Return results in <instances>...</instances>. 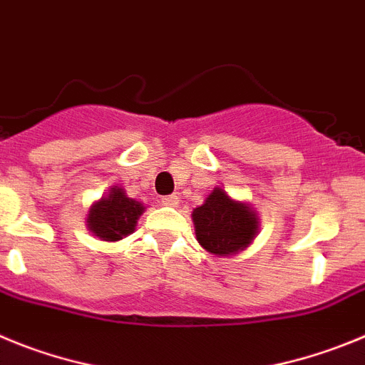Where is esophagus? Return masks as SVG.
<instances>
[{
  "instance_id": "34e87169",
  "label": "esophagus",
  "mask_w": 365,
  "mask_h": 365,
  "mask_svg": "<svg viewBox=\"0 0 365 365\" xmlns=\"http://www.w3.org/2000/svg\"><path fill=\"white\" fill-rule=\"evenodd\" d=\"M162 203H163V205H167V207H178L180 198H178V196H175V195L163 196V198H162Z\"/></svg>"
}]
</instances>
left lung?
Returning <instances> with one entry per match:
<instances>
[{"mask_svg":"<svg viewBox=\"0 0 365 365\" xmlns=\"http://www.w3.org/2000/svg\"><path fill=\"white\" fill-rule=\"evenodd\" d=\"M198 244L207 252L229 256L249 247L258 232V216L249 203L236 202L216 187L192 211Z\"/></svg>","mask_w":365,"mask_h":365,"instance_id":"obj_1","label":"left lung"}]
</instances>
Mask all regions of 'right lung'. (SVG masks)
<instances>
[{"label":"right lung","instance_id":"add662e5","mask_svg":"<svg viewBox=\"0 0 365 365\" xmlns=\"http://www.w3.org/2000/svg\"><path fill=\"white\" fill-rule=\"evenodd\" d=\"M143 203L129 198L121 187H110V192L93 203L87 216L88 231L105 242H118L130 235L138 218L143 215Z\"/></svg>","mask_w":365,"mask_h":365}]
</instances>
